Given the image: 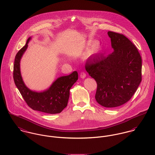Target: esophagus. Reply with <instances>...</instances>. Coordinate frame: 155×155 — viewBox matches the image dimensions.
<instances>
[{
    "label": "esophagus",
    "instance_id": "34e87169",
    "mask_svg": "<svg viewBox=\"0 0 155 155\" xmlns=\"http://www.w3.org/2000/svg\"><path fill=\"white\" fill-rule=\"evenodd\" d=\"M86 77V74L84 72H80V77L82 78H84Z\"/></svg>",
    "mask_w": 155,
    "mask_h": 155
}]
</instances>
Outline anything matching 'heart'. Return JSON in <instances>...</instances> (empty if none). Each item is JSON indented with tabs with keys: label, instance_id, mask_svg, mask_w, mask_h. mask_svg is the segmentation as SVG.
Wrapping results in <instances>:
<instances>
[{
	"label": "heart",
	"instance_id": "b5f03b06",
	"mask_svg": "<svg viewBox=\"0 0 155 155\" xmlns=\"http://www.w3.org/2000/svg\"><path fill=\"white\" fill-rule=\"evenodd\" d=\"M96 49H97V46H94L93 48V50H96Z\"/></svg>",
	"mask_w": 155,
	"mask_h": 155
}]
</instances>
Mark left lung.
Returning <instances> with one entry per match:
<instances>
[{"instance_id": "8db88e82", "label": "left lung", "mask_w": 155, "mask_h": 155, "mask_svg": "<svg viewBox=\"0 0 155 155\" xmlns=\"http://www.w3.org/2000/svg\"><path fill=\"white\" fill-rule=\"evenodd\" d=\"M114 52L88 59L85 68L97 83L95 99L106 107L129 101L141 81L142 61L136 46L124 35L108 31Z\"/></svg>"}]
</instances>
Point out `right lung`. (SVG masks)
Returning <instances> with one entry per match:
<instances>
[{"instance_id": "add662e5", "label": "right lung", "mask_w": 155, "mask_h": 155, "mask_svg": "<svg viewBox=\"0 0 155 155\" xmlns=\"http://www.w3.org/2000/svg\"><path fill=\"white\" fill-rule=\"evenodd\" d=\"M31 37L27 39L25 45L15 56L13 72L15 84L25 102L32 109L50 114L61 113L67 106L69 90L78 80V73L74 71L68 75L58 78L44 91L36 92L30 90L22 80L20 71V61L27 49Z\"/></svg>"}]
</instances>
